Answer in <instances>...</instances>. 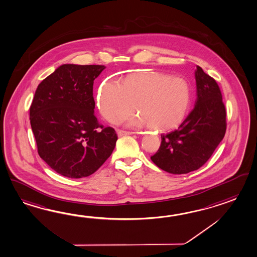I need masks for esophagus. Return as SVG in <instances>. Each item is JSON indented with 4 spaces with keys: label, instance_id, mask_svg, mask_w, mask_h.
Returning <instances> with one entry per match:
<instances>
[{
    "label": "esophagus",
    "instance_id": "34e87169",
    "mask_svg": "<svg viewBox=\"0 0 257 257\" xmlns=\"http://www.w3.org/2000/svg\"><path fill=\"white\" fill-rule=\"evenodd\" d=\"M133 132L123 131V130H117V135L119 137H122V136H127V135H132Z\"/></svg>",
    "mask_w": 257,
    "mask_h": 257
}]
</instances>
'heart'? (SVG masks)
<instances>
[{"label":"heart","mask_w":257,"mask_h":257,"mask_svg":"<svg viewBox=\"0 0 257 257\" xmlns=\"http://www.w3.org/2000/svg\"><path fill=\"white\" fill-rule=\"evenodd\" d=\"M188 82L179 76L162 73L128 75L121 81L103 83L97 94L98 108L103 117L118 123L135 113L141 116L130 120L135 127L149 124L154 130H167L180 123L191 105Z\"/></svg>","instance_id":"b5f03b06"}]
</instances>
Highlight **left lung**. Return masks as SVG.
<instances>
[{
	"label": "left lung",
	"instance_id": "left-lung-1",
	"mask_svg": "<svg viewBox=\"0 0 257 257\" xmlns=\"http://www.w3.org/2000/svg\"><path fill=\"white\" fill-rule=\"evenodd\" d=\"M194 108L178 128L161 135L151 160L172 174L196 171L210 159L226 133V108L216 80L200 66L195 71Z\"/></svg>",
	"mask_w": 257,
	"mask_h": 257
}]
</instances>
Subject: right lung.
<instances>
[{
  "mask_svg": "<svg viewBox=\"0 0 257 257\" xmlns=\"http://www.w3.org/2000/svg\"><path fill=\"white\" fill-rule=\"evenodd\" d=\"M104 65L63 64L40 83L29 108L38 153L53 171L87 177L112 153L118 139L94 113V80Z\"/></svg>",
  "mask_w": 257,
  "mask_h": 257,
  "instance_id": "obj_1",
  "label": "right lung"
}]
</instances>
